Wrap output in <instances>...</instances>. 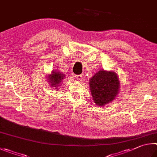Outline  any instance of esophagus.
I'll return each mask as SVG.
<instances>
[{
  "instance_id": "esophagus-1",
  "label": "esophagus",
  "mask_w": 157,
  "mask_h": 157,
  "mask_svg": "<svg viewBox=\"0 0 157 157\" xmlns=\"http://www.w3.org/2000/svg\"><path fill=\"white\" fill-rule=\"evenodd\" d=\"M76 78L78 81H81L83 79V74H80V75H76Z\"/></svg>"
}]
</instances>
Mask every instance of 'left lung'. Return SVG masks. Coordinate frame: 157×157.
Wrapping results in <instances>:
<instances>
[{"instance_id": "obj_1", "label": "left lung", "mask_w": 157, "mask_h": 157, "mask_svg": "<svg viewBox=\"0 0 157 157\" xmlns=\"http://www.w3.org/2000/svg\"><path fill=\"white\" fill-rule=\"evenodd\" d=\"M120 81L113 71L101 70L89 80V86L94 103L104 106L112 102L119 92Z\"/></svg>"}]
</instances>
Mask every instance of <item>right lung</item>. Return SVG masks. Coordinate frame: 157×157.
Masks as SVG:
<instances>
[{
  "mask_svg": "<svg viewBox=\"0 0 157 157\" xmlns=\"http://www.w3.org/2000/svg\"><path fill=\"white\" fill-rule=\"evenodd\" d=\"M47 81L49 82V84L53 88L57 90L59 86H61V83L64 78H66L65 74H63L59 71L52 70L50 74H48L47 76Z\"/></svg>",
  "mask_w": 157,
  "mask_h": 157,
  "instance_id": "add662e5",
  "label": "right lung"
}]
</instances>
